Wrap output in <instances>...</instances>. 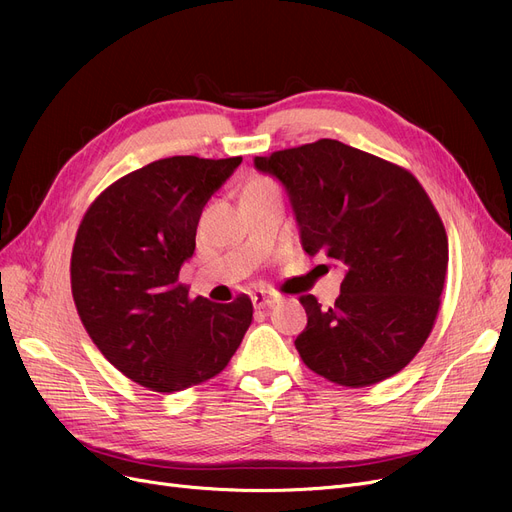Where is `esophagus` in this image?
<instances>
[{
	"instance_id": "34e87169",
	"label": "esophagus",
	"mask_w": 512,
	"mask_h": 512,
	"mask_svg": "<svg viewBox=\"0 0 512 512\" xmlns=\"http://www.w3.org/2000/svg\"><path fill=\"white\" fill-rule=\"evenodd\" d=\"M253 305H255V309H263V307H272L274 303H278V294H272V292H265V290H257L255 294H253Z\"/></svg>"
}]
</instances>
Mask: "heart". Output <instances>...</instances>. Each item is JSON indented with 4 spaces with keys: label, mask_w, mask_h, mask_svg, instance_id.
I'll return each mask as SVG.
<instances>
[{
    "label": "heart",
    "mask_w": 512,
    "mask_h": 512,
    "mask_svg": "<svg viewBox=\"0 0 512 512\" xmlns=\"http://www.w3.org/2000/svg\"><path fill=\"white\" fill-rule=\"evenodd\" d=\"M276 188L278 186L270 178H257L247 186V191H276Z\"/></svg>",
    "instance_id": "b5f03b06"
}]
</instances>
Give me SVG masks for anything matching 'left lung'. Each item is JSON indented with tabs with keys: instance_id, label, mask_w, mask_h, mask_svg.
Listing matches in <instances>:
<instances>
[{
	"instance_id": "1",
	"label": "left lung",
	"mask_w": 512,
	"mask_h": 512,
	"mask_svg": "<svg viewBox=\"0 0 512 512\" xmlns=\"http://www.w3.org/2000/svg\"><path fill=\"white\" fill-rule=\"evenodd\" d=\"M253 161L286 188L303 249L344 270L334 307L301 297L307 328L294 344L305 365L351 388L407 367L434 328L448 267L446 230L423 186L334 139Z\"/></svg>"
}]
</instances>
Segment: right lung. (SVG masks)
I'll list each match as a JSON object with an SVG mask.
<instances>
[{
    "label": "right lung",
    "mask_w": 512,
    "mask_h": 512,
    "mask_svg": "<svg viewBox=\"0 0 512 512\" xmlns=\"http://www.w3.org/2000/svg\"><path fill=\"white\" fill-rule=\"evenodd\" d=\"M242 157L174 155L130 172L78 226L70 278L76 311L103 357L155 392L218 375L253 321L242 294L228 305L188 299L180 267L195 253L201 211Z\"/></svg>",
    "instance_id": "obj_1"
}]
</instances>
